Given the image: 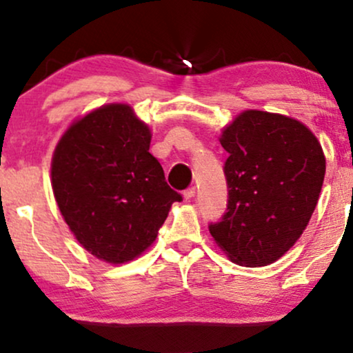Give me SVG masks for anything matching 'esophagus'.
Instances as JSON below:
<instances>
[{"instance_id": "esophagus-1", "label": "esophagus", "mask_w": 353, "mask_h": 353, "mask_svg": "<svg viewBox=\"0 0 353 353\" xmlns=\"http://www.w3.org/2000/svg\"><path fill=\"white\" fill-rule=\"evenodd\" d=\"M182 195H184L185 200H190V199L195 195V187H190V189H185L184 194H182Z\"/></svg>"}]
</instances>
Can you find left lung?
I'll list each match as a JSON object with an SVG mask.
<instances>
[{"mask_svg": "<svg viewBox=\"0 0 353 353\" xmlns=\"http://www.w3.org/2000/svg\"><path fill=\"white\" fill-rule=\"evenodd\" d=\"M228 212L210 234L234 264H274L300 239L325 174L319 140L300 120L249 109L220 133Z\"/></svg>", "mask_w": 353, "mask_h": 353, "instance_id": "obj_1", "label": "left lung"}]
</instances>
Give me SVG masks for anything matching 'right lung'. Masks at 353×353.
<instances>
[{"label":"right lung","mask_w":353,"mask_h":353,"mask_svg":"<svg viewBox=\"0 0 353 353\" xmlns=\"http://www.w3.org/2000/svg\"><path fill=\"white\" fill-rule=\"evenodd\" d=\"M151 130L130 104H104L70 123L52 156V189L74 239L107 264L156 241L181 195L150 153Z\"/></svg>","instance_id":"obj_1"}]
</instances>
